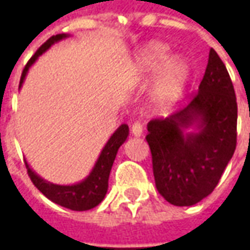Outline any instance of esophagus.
I'll use <instances>...</instances> for the list:
<instances>
[{
  "mask_svg": "<svg viewBox=\"0 0 250 250\" xmlns=\"http://www.w3.org/2000/svg\"><path fill=\"white\" fill-rule=\"evenodd\" d=\"M131 132H132V135L136 136V138H139V136L143 135V125H142V123H139V122L134 123L132 127H131Z\"/></svg>",
  "mask_w": 250,
  "mask_h": 250,
  "instance_id": "34e87169",
  "label": "esophagus"
}]
</instances>
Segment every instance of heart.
Segmentation results:
<instances>
[{
  "mask_svg": "<svg viewBox=\"0 0 250 250\" xmlns=\"http://www.w3.org/2000/svg\"><path fill=\"white\" fill-rule=\"evenodd\" d=\"M134 76L139 83L154 80L152 105L159 112H168L184 99L190 79V64L182 56L170 57L167 44L151 41L136 53Z\"/></svg>",
  "mask_w": 250,
  "mask_h": 250,
  "instance_id": "heart-1",
  "label": "heart"
}]
</instances>
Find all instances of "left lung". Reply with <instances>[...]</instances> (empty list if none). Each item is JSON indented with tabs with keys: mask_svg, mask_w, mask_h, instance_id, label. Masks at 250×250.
I'll list each match as a JSON object with an SVG mask.
<instances>
[{
	"mask_svg": "<svg viewBox=\"0 0 250 250\" xmlns=\"http://www.w3.org/2000/svg\"><path fill=\"white\" fill-rule=\"evenodd\" d=\"M147 131L155 185L167 202L191 206L214 190L237 142L234 88L214 49L193 100L166 119L150 120Z\"/></svg>",
	"mask_w": 250,
	"mask_h": 250,
	"instance_id": "8db88e82",
	"label": "left lung"
}]
</instances>
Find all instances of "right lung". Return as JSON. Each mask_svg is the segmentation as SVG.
<instances>
[{
    "label": "right lung",
    "instance_id": "obj_1",
    "mask_svg": "<svg viewBox=\"0 0 250 250\" xmlns=\"http://www.w3.org/2000/svg\"><path fill=\"white\" fill-rule=\"evenodd\" d=\"M66 37H69V35H66V33L52 36L49 40L44 42L37 49L35 56L32 57L28 62V64L25 65L22 75H21V80H20V88L22 87V83H24L25 77L28 75V71H29L30 66L35 64L36 60L42 53H45L53 44L64 40ZM128 134H130L128 125H119L118 130L109 136V139L107 141L105 146L103 147V150L99 155L98 161L95 162V166L91 170V173L77 184L56 185L48 182L46 179L41 178L39 174H36L30 168L28 162H25L26 168H28V174H29L30 179H32V182H33L36 188H39L46 198L51 199L52 202L60 205V206H64L66 209L76 210V211L93 209L95 206H98L103 201L105 194H107L111 168H112V165H114L119 147L127 141Z\"/></svg>",
    "mask_w": 250,
    "mask_h": 250
}]
</instances>
